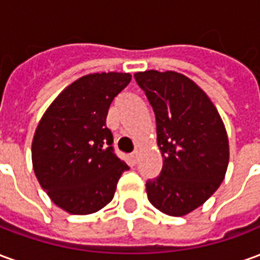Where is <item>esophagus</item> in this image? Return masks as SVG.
<instances>
[{
  "label": "esophagus",
  "mask_w": 260,
  "mask_h": 260,
  "mask_svg": "<svg viewBox=\"0 0 260 260\" xmlns=\"http://www.w3.org/2000/svg\"><path fill=\"white\" fill-rule=\"evenodd\" d=\"M131 158H132V161H135L136 163V160H138V150H135V152L131 154Z\"/></svg>",
  "instance_id": "obj_1"
}]
</instances>
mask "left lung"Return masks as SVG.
<instances>
[{
    "label": "left lung",
    "mask_w": 260,
    "mask_h": 260,
    "mask_svg": "<svg viewBox=\"0 0 260 260\" xmlns=\"http://www.w3.org/2000/svg\"><path fill=\"white\" fill-rule=\"evenodd\" d=\"M156 115L163 156L158 177L146 181L153 206L185 216L217 191L229 166V138L220 114L195 82L173 71L135 74Z\"/></svg>",
    "instance_id": "1"
}]
</instances>
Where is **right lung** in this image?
I'll list each match as a JSON object with an SVG mask.
<instances>
[{"label": "right lung", "instance_id": "obj_1", "mask_svg": "<svg viewBox=\"0 0 260 260\" xmlns=\"http://www.w3.org/2000/svg\"><path fill=\"white\" fill-rule=\"evenodd\" d=\"M129 74L82 76L61 91L37 125L31 161L51 201L71 214H90L111 202L121 174L129 169L114 153L106 125L114 97Z\"/></svg>", "mask_w": 260, "mask_h": 260}]
</instances>
